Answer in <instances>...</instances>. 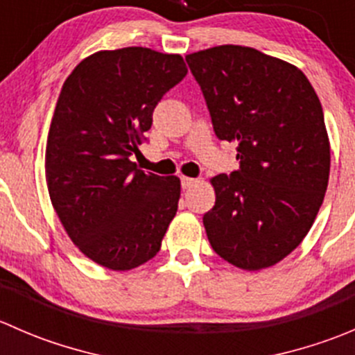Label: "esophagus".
Segmentation results:
<instances>
[{
	"label": "esophagus",
	"instance_id": "esophagus-1",
	"mask_svg": "<svg viewBox=\"0 0 355 355\" xmlns=\"http://www.w3.org/2000/svg\"><path fill=\"white\" fill-rule=\"evenodd\" d=\"M198 184V178L191 177H182V189H191Z\"/></svg>",
	"mask_w": 355,
	"mask_h": 355
}]
</instances>
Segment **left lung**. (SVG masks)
Wrapping results in <instances>:
<instances>
[{
	"instance_id": "obj_1",
	"label": "left lung",
	"mask_w": 355,
	"mask_h": 355,
	"mask_svg": "<svg viewBox=\"0 0 355 355\" xmlns=\"http://www.w3.org/2000/svg\"><path fill=\"white\" fill-rule=\"evenodd\" d=\"M214 134L237 144L239 170L211 178L202 218L214 252L247 271L270 268L307 235L330 178L323 108L297 67L225 44L185 56Z\"/></svg>"
}]
</instances>
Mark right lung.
Instances as JSON below:
<instances>
[{
    "label": "right lung",
    "instance_id": "right-lung-1",
    "mask_svg": "<svg viewBox=\"0 0 355 355\" xmlns=\"http://www.w3.org/2000/svg\"><path fill=\"white\" fill-rule=\"evenodd\" d=\"M187 75L180 55L98 51L63 84L46 144V182L63 228L84 256L113 271L148 263L180 199V178L130 161L153 111Z\"/></svg>",
    "mask_w": 355,
    "mask_h": 355
}]
</instances>
